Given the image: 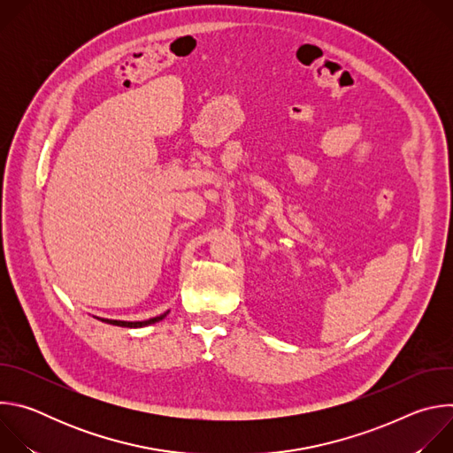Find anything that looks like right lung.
Wrapping results in <instances>:
<instances>
[{"label":"right lung","instance_id":"obj_1","mask_svg":"<svg viewBox=\"0 0 453 453\" xmlns=\"http://www.w3.org/2000/svg\"><path fill=\"white\" fill-rule=\"evenodd\" d=\"M168 311L157 315V317H152L149 320H114V319H100L104 322H107V325H112V326H121V328H143V326H149V325H154V322H159L166 317Z\"/></svg>","mask_w":453,"mask_h":453}]
</instances>
